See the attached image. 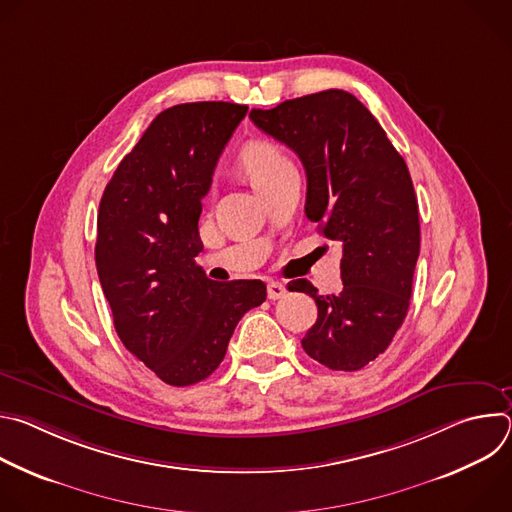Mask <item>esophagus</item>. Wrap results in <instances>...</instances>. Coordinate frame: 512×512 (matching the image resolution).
Listing matches in <instances>:
<instances>
[{
	"mask_svg": "<svg viewBox=\"0 0 512 512\" xmlns=\"http://www.w3.org/2000/svg\"><path fill=\"white\" fill-rule=\"evenodd\" d=\"M285 294H287V289H285L283 283H279V281H269V283H267V298H269V300H279V298H283Z\"/></svg>",
	"mask_w": 512,
	"mask_h": 512,
	"instance_id": "34e87169",
	"label": "esophagus"
}]
</instances>
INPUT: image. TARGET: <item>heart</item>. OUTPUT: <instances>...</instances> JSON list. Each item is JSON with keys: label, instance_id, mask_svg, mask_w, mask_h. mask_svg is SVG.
Instances as JSON below:
<instances>
[{"label": "heart", "instance_id": "obj_1", "mask_svg": "<svg viewBox=\"0 0 512 512\" xmlns=\"http://www.w3.org/2000/svg\"><path fill=\"white\" fill-rule=\"evenodd\" d=\"M289 166L287 156L269 141H251L239 154V170L257 192Z\"/></svg>", "mask_w": 512, "mask_h": 512}]
</instances>
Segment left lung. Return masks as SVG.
Returning a JSON list of instances; mask_svg holds the SVG:
<instances>
[{
    "label": "left lung",
    "instance_id": "8db88e82",
    "mask_svg": "<svg viewBox=\"0 0 512 512\" xmlns=\"http://www.w3.org/2000/svg\"><path fill=\"white\" fill-rule=\"evenodd\" d=\"M249 117L298 154L308 178L306 216L342 249L338 296L296 281V291L318 306L302 346L332 371L367 367L409 310L419 210L407 164L371 111L340 89L253 109Z\"/></svg>",
    "mask_w": 512,
    "mask_h": 512
}]
</instances>
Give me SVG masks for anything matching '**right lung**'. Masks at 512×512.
<instances>
[{
	"mask_svg": "<svg viewBox=\"0 0 512 512\" xmlns=\"http://www.w3.org/2000/svg\"><path fill=\"white\" fill-rule=\"evenodd\" d=\"M247 111L225 101L162 111L99 204L95 261L115 330L172 387L212 375L239 320L267 298L261 279L212 281L194 261L202 198Z\"/></svg>",
	"mask_w": 512,
	"mask_h": 512,
	"instance_id": "right-lung-1",
	"label": "right lung"
}]
</instances>
